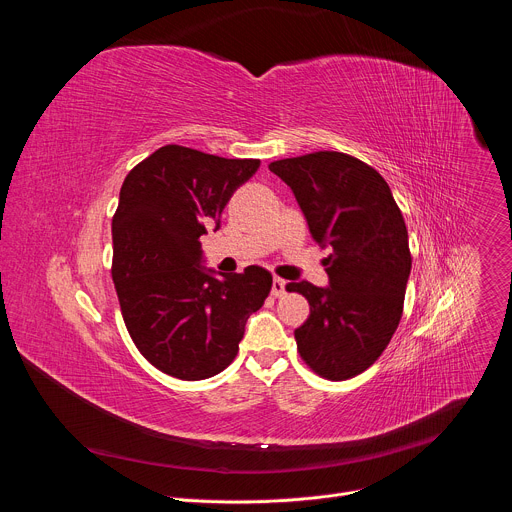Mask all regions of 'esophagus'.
I'll return each instance as SVG.
<instances>
[{
  "instance_id": "34e87169",
  "label": "esophagus",
  "mask_w": 512,
  "mask_h": 512,
  "mask_svg": "<svg viewBox=\"0 0 512 512\" xmlns=\"http://www.w3.org/2000/svg\"><path fill=\"white\" fill-rule=\"evenodd\" d=\"M285 285L287 281L281 277H273V285H271V296L273 298H281L285 294Z\"/></svg>"
}]
</instances>
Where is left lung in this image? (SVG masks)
Returning a JSON list of instances; mask_svg holds the SVG:
<instances>
[{
	"mask_svg": "<svg viewBox=\"0 0 512 512\" xmlns=\"http://www.w3.org/2000/svg\"><path fill=\"white\" fill-rule=\"evenodd\" d=\"M304 210L312 237L330 245V287L291 281L310 316L296 334L308 367L346 381L367 371L403 316L411 251L403 214L385 178L342 152H314L269 164Z\"/></svg>",
	"mask_w": 512,
	"mask_h": 512,
	"instance_id": "1",
	"label": "left lung"
}]
</instances>
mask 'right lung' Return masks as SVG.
Segmentation results:
<instances>
[{"label": "right lung", "instance_id": "1", "mask_svg": "<svg viewBox=\"0 0 512 512\" xmlns=\"http://www.w3.org/2000/svg\"><path fill=\"white\" fill-rule=\"evenodd\" d=\"M257 168L259 160L170 143L123 180L111 275L133 344L170 377L200 381L225 371L249 316L269 296L273 277L263 267L214 277L198 265L204 225L221 218Z\"/></svg>", "mask_w": 512, "mask_h": 512}]
</instances>
